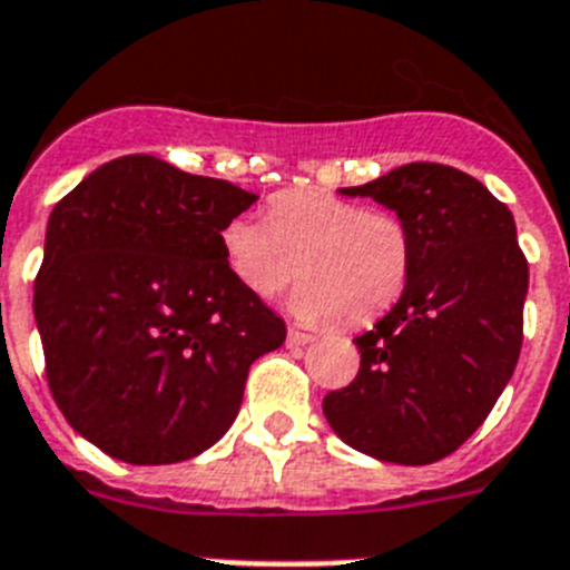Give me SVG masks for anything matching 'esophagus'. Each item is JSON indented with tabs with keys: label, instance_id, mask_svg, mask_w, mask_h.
<instances>
[{
	"label": "esophagus",
	"instance_id": "esophagus-1",
	"mask_svg": "<svg viewBox=\"0 0 570 570\" xmlns=\"http://www.w3.org/2000/svg\"><path fill=\"white\" fill-rule=\"evenodd\" d=\"M313 333H304V330H295V327H289V333H286V344H289V347H298V344H309L313 342Z\"/></svg>",
	"mask_w": 570,
	"mask_h": 570
}]
</instances>
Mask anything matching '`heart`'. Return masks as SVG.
<instances>
[{
	"mask_svg": "<svg viewBox=\"0 0 570 570\" xmlns=\"http://www.w3.org/2000/svg\"><path fill=\"white\" fill-rule=\"evenodd\" d=\"M232 277L272 301L301 275L293 309L304 322H365L389 309L411 272V232L391 212H374L324 188L277 190L266 219L237 214L219 232Z\"/></svg>",
	"mask_w": 570,
	"mask_h": 570,
	"instance_id": "obj_1",
	"label": "heart"
}]
</instances>
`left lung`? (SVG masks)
I'll return each instance as SVG.
<instances>
[{
    "mask_svg": "<svg viewBox=\"0 0 570 570\" xmlns=\"http://www.w3.org/2000/svg\"><path fill=\"white\" fill-rule=\"evenodd\" d=\"M342 194L394 208L411 232V272L391 313L356 338V380L324 396V417L365 455L434 463L484 423L519 362L528 257L513 214L434 161Z\"/></svg>",
    "mask_w": 570,
    "mask_h": 570,
    "instance_id": "8db88e82",
    "label": "left lung"
}]
</instances>
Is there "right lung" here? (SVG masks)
<instances>
[{"mask_svg": "<svg viewBox=\"0 0 570 570\" xmlns=\"http://www.w3.org/2000/svg\"><path fill=\"white\" fill-rule=\"evenodd\" d=\"M257 196L156 156L100 165L55 205L33 277L46 380L75 432L124 463L214 446L286 324L226 269L219 232Z\"/></svg>", "mask_w": 570, "mask_h": 570, "instance_id": "1", "label": "right lung"}]
</instances>
